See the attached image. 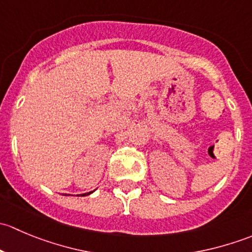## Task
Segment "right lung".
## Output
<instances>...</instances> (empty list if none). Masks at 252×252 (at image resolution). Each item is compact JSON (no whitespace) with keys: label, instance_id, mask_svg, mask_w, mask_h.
Segmentation results:
<instances>
[{"label":"right lung","instance_id":"right-lung-1","mask_svg":"<svg viewBox=\"0 0 252 252\" xmlns=\"http://www.w3.org/2000/svg\"><path fill=\"white\" fill-rule=\"evenodd\" d=\"M91 192H93V191H91ZM91 192H88V194H83V196H84V195H89V194H91Z\"/></svg>","mask_w":252,"mask_h":252}]
</instances>
